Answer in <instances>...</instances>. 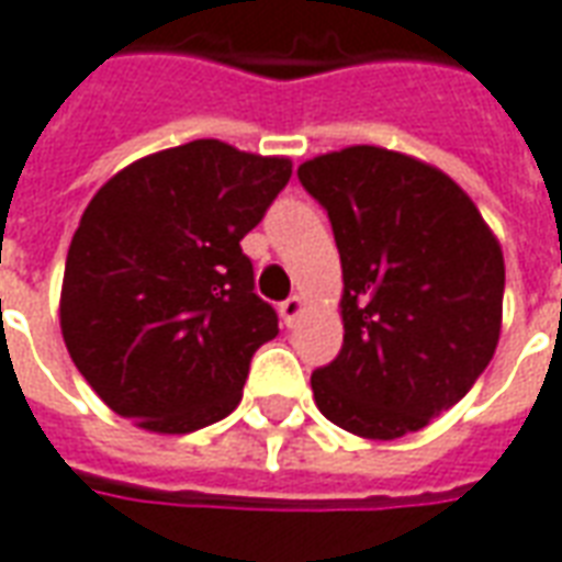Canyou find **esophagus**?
Returning <instances> with one entry per match:
<instances>
[{"instance_id":"1","label":"esophagus","mask_w":562,"mask_h":562,"mask_svg":"<svg viewBox=\"0 0 562 562\" xmlns=\"http://www.w3.org/2000/svg\"><path fill=\"white\" fill-rule=\"evenodd\" d=\"M300 312H302V296H290V300L281 302V317H284V324L288 326L296 324Z\"/></svg>"}]
</instances>
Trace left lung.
I'll return each mask as SVG.
<instances>
[{
  "label": "left lung",
  "instance_id": "obj_1",
  "mask_svg": "<svg viewBox=\"0 0 562 562\" xmlns=\"http://www.w3.org/2000/svg\"><path fill=\"white\" fill-rule=\"evenodd\" d=\"M296 175L329 214L345 278V341L314 369V402L363 439L417 432L493 360L499 241L448 175L387 147H345Z\"/></svg>",
  "mask_w": 562,
  "mask_h": 562
}]
</instances>
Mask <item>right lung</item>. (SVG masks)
<instances>
[{"label":"right lung","mask_w":562,"mask_h":562,"mask_svg":"<svg viewBox=\"0 0 562 562\" xmlns=\"http://www.w3.org/2000/svg\"><path fill=\"white\" fill-rule=\"evenodd\" d=\"M290 172L288 157L199 138L99 187L71 236L59 326L111 412L181 436L241 402L250 357L278 336L241 238Z\"/></svg>","instance_id":"add662e5"}]
</instances>
